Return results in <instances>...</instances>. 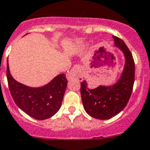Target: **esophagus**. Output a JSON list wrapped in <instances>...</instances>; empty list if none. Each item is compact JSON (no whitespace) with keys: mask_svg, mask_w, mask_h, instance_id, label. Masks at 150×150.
Returning a JSON list of instances; mask_svg holds the SVG:
<instances>
[{"mask_svg":"<svg viewBox=\"0 0 150 150\" xmlns=\"http://www.w3.org/2000/svg\"><path fill=\"white\" fill-rule=\"evenodd\" d=\"M83 77V69L80 65H75L66 75V79L68 80H71L74 79H81Z\"/></svg>","mask_w":150,"mask_h":150,"instance_id":"esophagus-1","label":"esophagus"}]
</instances>
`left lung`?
<instances>
[{
	"label": "left lung",
	"mask_w": 150,
	"mask_h": 150,
	"mask_svg": "<svg viewBox=\"0 0 150 150\" xmlns=\"http://www.w3.org/2000/svg\"><path fill=\"white\" fill-rule=\"evenodd\" d=\"M114 47L118 48L124 58V69L120 78L113 85H100L88 88L86 80L81 82V95L87 114L99 120H108L126 107L133 91L135 76V64L133 56L125 42L113 36Z\"/></svg>",
	"instance_id": "obj_1"
}]
</instances>
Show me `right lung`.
I'll return each mask as SVG.
<instances>
[{"label": "right lung", "instance_id": "obj_1", "mask_svg": "<svg viewBox=\"0 0 150 150\" xmlns=\"http://www.w3.org/2000/svg\"><path fill=\"white\" fill-rule=\"evenodd\" d=\"M7 78L11 96L19 108L36 120H46L59 111L68 81L60 74L41 87H30L16 81L11 74L8 59Z\"/></svg>", "mask_w": 150, "mask_h": 150}]
</instances>
